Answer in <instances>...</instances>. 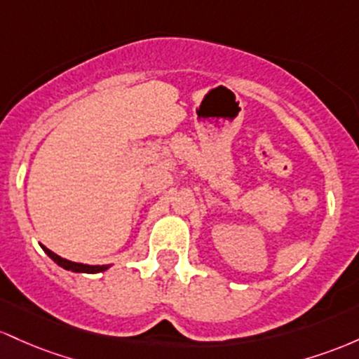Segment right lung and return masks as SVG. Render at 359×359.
Wrapping results in <instances>:
<instances>
[{"mask_svg":"<svg viewBox=\"0 0 359 359\" xmlns=\"http://www.w3.org/2000/svg\"><path fill=\"white\" fill-rule=\"evenodd\" d=\"M42 249L46 251V255L49 256L50 259H54L55 263L59 264L60 268L69 269V271H74V273H100V271H104V269H108V264H103V266H90V264L72 263V261L64 259V257H60V256L55 255V252H52L50 249L46 248V245H42Z\"/></svg>","mask_w":359,"mask_h":359,"instance_id":"obj_1","label":"right lung"}]
</instances>
